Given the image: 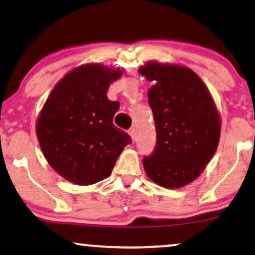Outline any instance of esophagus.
I'll return each instance as SVG.
<instances>
[{
	"mask_svg": "<svg viewBox=\"0 0 255 255\" xmlns=\"http://www.w3.org/2000/svg\"><path fill=\"white\" fill-rule=\"evenodd\" d=\"M128 134L131 137L132 141H135V139H136V129L135 128H130L128 130Z\"/></svg>",
	"mask_w": 255,
	"mask_h": 255,
	"instance_id": "obj_1",
	"label": "esophagus"
}]
</instances>
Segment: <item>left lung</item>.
Masks as SVG:
<instances>
[{
  "label": "left lung",
  "mask_w": 255,
  "mask_h": 255,
  "mask_svg": "<svg viewBox=\"0 0 255 255\" xmlns=\"http://www.w3.org/2000/svg\"><path fill=\"white\" fill-rule=\"evenodd\" d=\"M138 73L153 85L148 102L155 118L157 143L143 159L150 180L181 188L202 173L216 152L221 116L202 80L189 68L149 61Z\"/></svg>",
  "instance_id": "obj_1"
}]
</instances>
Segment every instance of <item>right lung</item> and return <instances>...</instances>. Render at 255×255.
Instances as JSON below:
<instances>
[{"label": "right lung", "mask_w": 255, "mask_h": 255, "mask_svg": "<svg viewBox=\"0 0 255 255\" xmlns=\"http://www.w3.org/2000/svg\"><path fill=\"white\" fill-rule=\"evenodd\" d=\"M123 74V68L102 63L76 67L57 82L39 113L35 134L42 155L69 182L88 186L110 177L131 142L113 125L119 102L106 96Z\"/></svg>", "instance_id": "add662e5"}]
</instances>
